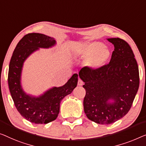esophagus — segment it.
I'll return each mask as SVG.
<instances>
[{
  "label": "esophagus",
  "instance_id": "34e87169",
  "mask_svg": "<svg viewBox=\"0 0 146 146\" xmlns=\"http://www.w3.org/2000/svg\"><path fill=\"white\" fill-rule=\"evenodd\" d=\"M83 81L81 79H79V80H78V85L79 86H82L83 85Z\"/></svg>",
  "mask_w": 146,
  "mask_h": 146
}]
</instances>
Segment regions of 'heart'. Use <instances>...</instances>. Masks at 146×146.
Listing matches in <instances>:
<instances>
[{
  "mask_svg": "<svg viewBox=\"0 0 146 146\" xmlns=\"http://www.w3.org/2000/svg\"><path fill=\"white\" fill-rule=\"evenodd\" d=\"M82 55L88 58L86 66L92 70L100 69L105 66L111 57V52L108 47L104 46L100 42H88L84 46L81 50Z\"/></svg>",
  "mask_w": 146,
  "mask_h": 146,
  "instance_id": "1",
  "label": "heart"
}]
</instances>
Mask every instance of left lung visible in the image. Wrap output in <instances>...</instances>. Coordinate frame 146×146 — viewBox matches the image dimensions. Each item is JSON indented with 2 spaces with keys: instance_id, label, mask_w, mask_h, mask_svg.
I'll list each match as a JSON object with an SVG mask.
<instances>
[{
  "instance_id": "1",
  "label": "left lung",
  "mask_w": 146,
  "mask_h": 146,
  "mask_svg": "<svg viewBox=\"0 0 146 146\" xmlns=\"http://www.w3.org/2000/svg\"><path fill=\"white\" fill-rule=\"evenodd\" d=\"M114 45L108 64L92 70L84 67L79 75L84 84V113L90 121L109 125L129 112L140 84L139 70L129 44L119 38H107Z\"/></svg>"
}]
</instances>
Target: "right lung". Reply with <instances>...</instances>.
I'll use <instances>...</instances> for the list:
<instances>
[{
  "label": "right lung",
  "instance_id": "right-lung-1",
  "mask_svg": "<svg viewBox=\"0 0 146 146\" xmlns=\"http://www.w3.org/2000/svg\"><path fill=\"white\" fill-rule=\"evenodd\" d=\"M56 44L53 37L40 33L26 35L17 43L11 58L8 82L15 106L21 116L33 123L47 124L57 118L61 101L77 85L78 75L62 86L52 87L38 97L27 94L21 84L22 68L26 59L39 48H49Z\"/></svg>",
  "mask_w": 146,
  "mask_h": 146
}]
</instances>
